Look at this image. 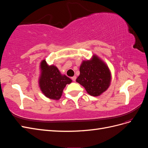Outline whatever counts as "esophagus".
Instances as JSON below:
<instances>
[{
	"mask_svg": "<svg viewBox=\"0 0 148 148\" xmlns=\"http://www.w3.org/2000/svg\"><path fill=\"white\" fill-rule=\"evenodd\" d=\"M76 79H77V77H76V76H74V77H71V79H72L73 82H75V81Z\"/></svg>",
	"mask_w": 148,
	"mask_h": 148,
	"instance_id": "obj_1",
	"label": "esophagus"
}]
</instances>
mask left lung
<instances>
[{
  "mask_svg": "<svg viewBox=\"0 0 148 148\" xmlns=\"http://www.w3.org/2000/svg\"><path fill=\"white\" fill-rule=\"evenodd\" d=\"M79 72L76 82L82 85L91 96L101 95L110 84L111 74L108 66L96 56L91 60L83 61Z\"/></svg>",
  "mask_w": 148,
  "mask_h": 148,
  "instance_id": "1",
  "label": "left lung"
}]
</instances>
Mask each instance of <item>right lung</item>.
I'll list each match as a JSON object with an SVG mask.
<instances>
[{"label": "right lung", "mask_w": 148, "mask_h": 148, "mask_svg": "<svg viewBox=\"0 0 148 148\" xmlns=\"http://www.w3.org/2000/svg\"><path fill=\"white\" fill-rule=\"evenodd\" d=\"M40 66L41 73L39 84L41 91L49 99L59 100L66 85L72 81L66 75H62L56 66H49L45 60L41 62Z\"/></svg>", "instance_id": "add662e5"}]
</instances>
